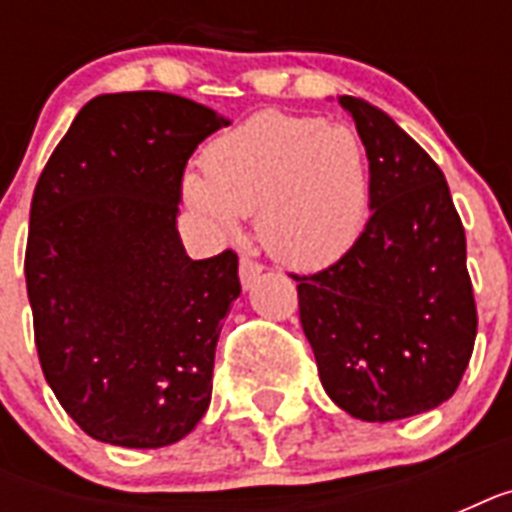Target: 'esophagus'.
I'll return each instance as SVG.
<instances>
[{
    "label": "esophagus",
    "mask_w": 512,
    "mask_h": 512,
    "mask_svg": "<svg viewBox=\"0 0 512 512\" xmlns=\"http://www.w3.org/2000/svg\"><path fill=\"white\" fill-rule=\"evenodd\" d=\"M260 273H263V263H257L252 257H241L239 263V279H241V287L244 289H252L260 279Z\"/></svg>",
    "instance_id": "1"
}]
</instances>
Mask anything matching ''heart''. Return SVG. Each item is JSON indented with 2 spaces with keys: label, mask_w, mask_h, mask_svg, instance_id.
<instances>
[{
  "label": "heart",
  "mask_w": 512,
  "mask_h": 512,
  "mask_svg": "<svg viewBox=\"0 0 512 512\" xmlns=\"http://www.w3.org/2000/svg\"><path fill=\"white\" fill-rule=\"evenodd\" d=\"M201 167L183 196L209 231L233 236L257 212L263 247L292 268L332 263L364 228L369 170L345 124L257 114L209 143Z\"/></svg>",
  "instance_id": "1"
}]
</instances>
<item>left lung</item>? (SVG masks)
<instances>
[{"instance_id": "1", "label": "left lung", "mask_w": 512, "mask_h": 512, "mask_svg": "<svg viewBox=\"0 0 512 512\" xmlns=\"http://www.w3.org/2000/svg\"><path fill=\"white\" fill-rule=\"evenodd\" d=\"M369 159V209L353 247L292 276L321 385L342 412L393 422L430 412L460 385L476 342L465 228L438 164L361 98H337Z\"/></svg>"}]
</instances>
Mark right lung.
<instances>
[{
	"label": "right lung",
	"instance_id": "1",
	"mask_svg": "<svg viewBox=\"0 0 512 512\" xmlns=\"http://www.w3.org/2000/svg\"><path fill=\"white\" fill-rule=\"evenodd\" d=\"M228 119L170 92L98 95L36 183L26 289L44 380L95 441L159 449L212 398L239 257L185 255V164Z\"/></svg>",
	"mask_w": 512,
	"mask_h": 512
}]
</instances>
